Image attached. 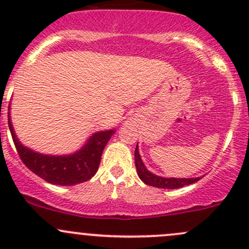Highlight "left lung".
Masks as SVG:
<instances>
[{"label": "left lung", "mask_w": 249, "mask_h": 249, "mask_svg": "<svg viewBox=\"0 0 249 249\" xmlns=\"http://www.w3.org/2000/svg\"><path fill=\"white\" fill-rule=\"evenodd\" d=\"M135 164L136 169H137L139 178L145 183V184L151 185V187L162 188V189H177V188H182L184 187V185L193 184V183L201 179V177H193V178H175V177H162L152 174L151 171L147 170L145 164H144L143 160H142L141 155H139L138 144L135 150Z\"/></svg>", "instance_id": "left-lung-1"}]
</instances>
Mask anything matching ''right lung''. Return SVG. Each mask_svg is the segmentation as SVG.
I'll return each mask as SVG.
<instances>
[{
	"label": "right lung",
	"instance_id": "add662e5",
	"mask_svg": "<svg viewBox=\"0 0 249 249\" xmlns=\"http://www.w3.org/2000/svg\"><path fill=\"white\" fill-rule=\"evenodd\" d=\"M8 125L18 154L27 168L48 183L58 185H74L91 179L99 168L104 147L116 132V130L95 132L78 151L55 156L40 154L22 145L15 135L9 112Z\"/></svg>",
	"mask_w": 249,
	"mask_h": 249
}]
</instances>
